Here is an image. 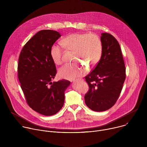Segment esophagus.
<instances>
[{"instance_id": "obj_1", "label": "esophagus", "mask_w": 147, "mask_h": 147, "mask_svg": "<svg viewBox=\"0 0 147 147\" xmlns=\"http://www.w3.org/2000/svg\"><path fill=\"white\" fill-rule=\"evenodd\" d=\"M80 80H81V79H80Z\"/></svg>"}]
</instances>
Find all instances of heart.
I'll list each match as a JSON object with an SVG mask.
<instances>
[{"mask_svg": "<svg viewBox=\"0 0 147 147\" xmlns=\"http://www.w3.org/2000/svg\"><path fill=\"white\" fill-rule=\"evenodd\" d=\"M61 44L69 51L74 52L73 60L79 61L90 69L94 67L100 59L102 53V42L96 35L89 33L71 34L61 40ZM55 63L61 65L63 63V47L60 44H53L50 51ZM86 73V69L76 63L66 64L59 70L61 78L74 80Z\"/></svg>", "mask_w": 147, "mask_h": 147, "instance_id": "1", "label": "heart"}]
</instances>
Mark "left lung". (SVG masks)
Instances as JSON below:
<instances>
[{
  "label": "left lung",
  "instance_id": "obj_1",
  "mask_svg": "<svg viewBox=\"0 0 147 147\" xmlns=\"http://www.w3.org/2000/svg\"><path fill=\"white\" fill-rule=\"evenodd\" d=\"M102 53L96 67L85 77L89 86L86 105L95 112L111 108L116 103L125 79V67L120 45L111 34L102 33Z\"/></svg>",
  "mask_w": 147,
  "mask_h": 147
}]
</instances>
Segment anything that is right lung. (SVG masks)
I'll use <instances>...</instances> for the list:
<instances>
[{
    "label": "right lung",
    "mask_w": 147,
    "mask_h": 147,
    "mask_svg": "<svg viewBox=\"0 0 147 147\" xmlns=\"http://www.w3.org/2000/svg\"><path fill=\"white\" fill-rule=\"evenodd\" d=\"M60 37L53 30H44L35 34L21 51L18 78L28 105L45 116L57 113L65 102V91L70 82L63 79L52 82L57 71L50 51Z\"/></svg>",
    "instance_id": "obj_1"
}]
</instances>
